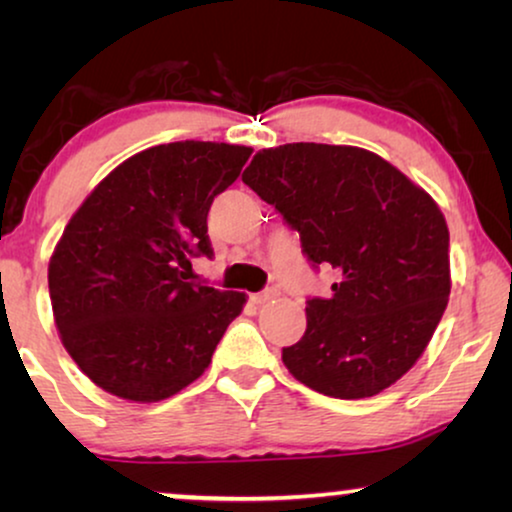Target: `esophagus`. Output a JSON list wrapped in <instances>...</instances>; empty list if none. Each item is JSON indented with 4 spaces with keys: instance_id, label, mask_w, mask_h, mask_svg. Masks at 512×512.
I'll list each match as a JSON object with an SVG mask.
<instances>
[{
    "instance_id": "obj_1",
    "label": "esophagus",
    "mask_w": 512,
    "mask_h": 512,
    "mask_svg": "<svg viewBox=\"0 0 512 512\" xmlns=\"http://www.w3.org/2000/svg\"><path fill=\"white\" fill-rule=\"evenodd\" d=\"M275 296H277V289H265L261 293H254V296H251V303L263 305V303H268V300H272Z\"/></svg>"
}]
</instances>
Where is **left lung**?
Masks as SVG:
<instances>
[{"label": "left lung", "mask_w": 512, "mask_h": 512, "mask_svg": "<svg viewBox=\"0 0 512 512\" xmlns=\"http://www.w3.org/2000/svg\"><path fill=\"white\" fill-rule=\"evenodd\" d=\"M242 181L298 230L314 268L338 272L307 300V328L282 349L289 373L324 396L391 387L429 345L450 298V230L401 170L359 146L298 142L258 151Z\"/></svg>", "instance_id": "obj_1"}]
</instances>
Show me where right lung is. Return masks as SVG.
Returning <instances> with one entry per match:
<instances>
[{"instance_id":"obj_1","label":"right lung","mask_w":512,"mask_h":512,"mask_svg":"<svg viewBox=\"0 0 512 512\" xmlns=\"http://www.w3.org/2000/svg\"><path fill=\"white\" fill-rule=\"evenodd\" d=\"M249 146L172 142L109 172L69 219L48 263L55 326L97 387L165 401L205 373L247 296L186 282L212 256L207 214Z\"/></svg>"}]
</instances>
